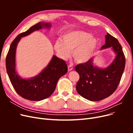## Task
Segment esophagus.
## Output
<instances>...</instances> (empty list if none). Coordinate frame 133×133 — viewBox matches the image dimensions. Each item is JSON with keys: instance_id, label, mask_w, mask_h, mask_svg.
<instances>
[{"instance_id": "esophagus-1", "label": "esophagus", "mask_w": 133, "mask_h": 133, "mask_svg": "<svg viewBox=\"0 0 133 133\" xmlns=\"http://www.w3.org/2000/svg\"><path fill=\"white\" fill-rule=\"evenodd\" d=\"M68 71H71L73 69V67L72 66V65H71V64H70V65L68 66Z\"/></svg>"}]
</instances>
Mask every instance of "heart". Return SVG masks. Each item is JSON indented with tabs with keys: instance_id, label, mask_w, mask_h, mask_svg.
Here are the masks:
<instances>
[{
	"instance_id": "b5f03b06",
	"label": "heart",
	"mask_w": 133,
	"mask_h": 133,
	"mask_svg": "<svg viewBox=\"0 0 133 133\" xmlns=\"http://www.w3.org/2000/svg\"><path fill=\"white\" fill-rule=\"evenodd\" d=\"M98 41L96 38L85 31H73L64 34L62 41L54 44V49L59 57L64 60L69 58L71 52L76 62L84 63L92 57L97 47Z\"/></svg>"
}]
</instances>
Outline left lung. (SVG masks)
<instances>
[{"mask_svg":"<svg viewBox=\"0 0 133 133\" xmlns=\"http://www.w3.org/2000/svg\"><path fill=\"white\" fill-rule=\"evenodd\" d=\"M105 39V44L102 49L112 47L116 54L109 66L105 69L96 67L92 64V58L75 66L80 76L76 90L82 97L90 101H99L113 93L117 89L125 65V55L118 40L109 33Z\"/></svg>","mask_w":133,"mask_h":133,"instance_id":"1","label":"left lung"}]
</instances>
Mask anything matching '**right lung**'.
I'll use <instances>...</instances> for the list:
<instances>
[{"mask_svg":"<svg viewBox=\"0 0 133 133\" xmlns=\"http://www.w3.org/2000/svg\"><path fill=\"white\" fill-rule=\"evenodd\" d=\"M50 27L49 23H38L25 32L19 34L12 42L6 57V69L10 81L17 93L25 99L39 101L53 94L60 78L68 71L65 61L53 56L48 66L41 73L30 79L21 78L15 71V52L21 38L43 27Z\"/></svg>","mask_w":133,"mask_h":133,"instance_id":"1","label":"right lung"}]
</instances>
